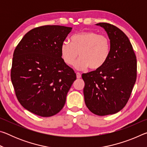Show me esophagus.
Segmentation results:
<instances>
[{"label":"esophagus","mask_w":147,"mask_h":147,"mask_svg":"<svg viewBox=\"0 0 147 147\" xmlns=\"http://www.w3.org/2000/svg\"><path fill=\"white\" fill-rule=\"evenodd\" d=\"M76 78H81V74L80 73H76Z\"/></svg>","instance_id":"esophagus-1"}]
</instances>
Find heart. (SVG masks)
Returning <instances> with one entry per match:
<instances>
[{
	"label": "heart",
	"mask_w": 147,
	"mask_h": 147,
	"mask_svg": "<svg viewBox=\"0 0 147 147\" xmlns=\"http://www.w3.org/2000/svg\"><path fill=\"white\" fill-rule=\"evenodd\" d=\"M71 43L63 41L61 45V54L63 61L67 65L75 64L77 69H84L89 67L96 70L102 67L110 54L111 44L108 36L98 34L94 31H85L74 35Z\"/></svg>",
	"instance_id": "heart-1"
}]
</instances>
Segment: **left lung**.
<instances>
[{
	"label": "left lung",
	"instance_id": "obj_1",
	"mask_svg": "<svg viewBox=\"0 0 147 147\" xmlns=\"http://www.w3.org/2000/svg\"><path fill=\"white\" fill-rule=\"evenodd\" d=\"M110 39L109 58L102 67L82 74L84 100L95 115L119 112L130 98L137 77V59L126 34L113 24L100 23Z\"/></svg>",
	"mask_w": 147,
	"mask_h": 147
}]
</instances>
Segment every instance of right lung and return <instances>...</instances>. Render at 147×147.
<instances>
[{
  "instance_id": "1",
  "label": "right lung",
  "mask_w": 147,
  "mask_h": 147,
  "mask_svg": "<svg viewBox=\"0 0 147 147\" xmlns=\"http://www.w3.org/2000/svg\"><path fill=\"white\" fill-rule=\"evenodd\" d=\"M71 27L45 25L24 35L13 53L11 80L24 108L37 115L51 117L63 108L76 79L61 58V45Z\"/></svg>"
}]
</instances>
